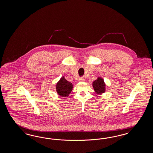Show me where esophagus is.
<instances>
[{
    "label": "esophagus",
    "mask_w": 153,
    "mask_h": 153,
    "mask_svg": "<svg viewBox=\"0 0 153 153\" xmlns=\"http://www.w3.org/2000/svg\"><path fill=\"white\" fill-rule=\"evenodd\" d=\"M84 77H81V78H79V81L80 82H83V81H84Z\"/></svg>",
    "instance_id": "esophagus-1"
}]
</instances>
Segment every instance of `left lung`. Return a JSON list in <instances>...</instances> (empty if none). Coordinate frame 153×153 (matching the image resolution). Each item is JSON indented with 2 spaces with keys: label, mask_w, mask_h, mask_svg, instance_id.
I'll list each match as a JSON object with an SVG mask.
<instances>
[{
  "label": "left lung",
  "mask_w": 153,
  "mask_h": 153,
  "mask_svg": "<svg viewBox=\"0 0 153 153\" xmlns=\"http://www.w3.org/2000/svg\"><path fill=\"white\" fill-rule=\"evenodd\" d=\"M92 86L94 91L97 94H102L105 92L106 84L104 82V79L101 77H98L97 79L93 82Z\"/></svg>",
  "instance_id": "8db88e82"
}]
</instances>
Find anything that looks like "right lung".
Returning <instances> with one entry per match:
<instances>
[{
  "mask_svg": "<svg viewBox=\"0 0 153 153\" xmlns=\"http://www.w3.org/2000/svg\"><path fill=\"white\" fill-rule=\"evenodd\" d=\"M72 89L73 84L68 81L64 76L61 77L56 85V91L57 94L62 97H68Z\"/></svg>",
  "mask_w": 153,
  "mask_h": 153,
  "instance_id": "add662e5",
  "label": "right lung"
}]
</instances>
